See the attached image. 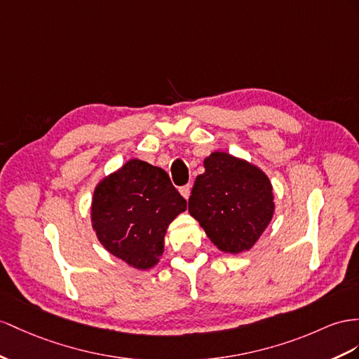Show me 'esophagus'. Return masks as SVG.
I'll return each mask as SVG.
<instances>
[{
	"mask_svg": "<svg viewBox=\"0 0 359 359\" xmlns=\"http://www.w3.org/2000/svg\"><path fill=\"white\" fill-rule=\"evenodd\" d=\"M180 194L185 197L187 200L189 198V196H191V185H185V187H182L180 188Z\"/></svg>",
	"mask_w": 359,
	"mask_h": 359,
	"instance_id": "1",
	"label": "esophagus"
}]
</instances>
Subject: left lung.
I'll return each mask as SVG.
<instances>
[{
	"mask_svg": "<svg viewBox=\"0 0 359 359\" xmlns=\"http://www.w3.org/2000/svg\"><path fill=\"white\" fill-rule=\"evenodd\" d=\"M203 165L191 191L189 214L222 252L250 250L274 214L267 174L224 151L210 153Z\"/></svg>",
	"mask_w": 359,
	"mask_h": 359,
	"instance_id": "1",
	"label": "left lung"
}]
</instances>
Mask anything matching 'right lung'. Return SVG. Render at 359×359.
<instances>
[{
	"mask_svg": "<svg viewBox=\"0 0 359 359\" xmlns=\"http://www.w3.org/2000/svg\"><path fill=\"white\" fill-rule=\"evenodd\" d=\"M187 209L167 171L130 159L95 187L90 219L98 241L116 258L149 270L163 253L170 223Z\"/></svg>",
	"mask_w": 359,
	"mask_h": 359,
	"instance_id": "right-lung-1",
	"label": "right lung"
}]
</instances>
